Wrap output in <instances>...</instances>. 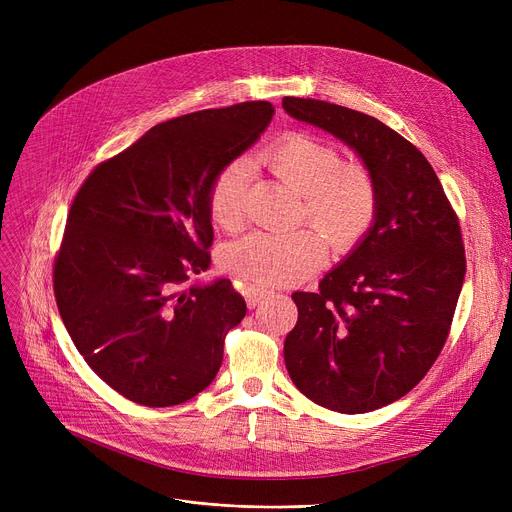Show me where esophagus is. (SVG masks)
<instances>
[{
    "label": "esophagus",
    "mask_w": 512,
    "mask_h": 512,
    "mask_svg": "<svg viewBox=\"0 0 512 512\" xmlns=\"http://www.w3.org/2000/svg\"><path fill=\"white\" fill-rule=\"evenodd\" d=\"M267 292H270V290L259 288V286H245V301H247V305L251 309H255L267 297Z\"/></svg>",
    "instance_id": "esophagus-1"
}]
</instances>
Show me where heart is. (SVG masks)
Returning <instances> with one entry per match:
<instances>
[{"mask_svg":"<svg viewBox=\"0 0 512 512\" xmlns=\"http://www.w3.org/2000/svg\"><path fill=\"white\" fill-rule=\"evenodd\" d=\"M257 159L301 195L297 220L318 230L253 232L234 242L224 251L222 265L242 284L267 288L305 280L326 261V238L336 251H348L369 232L378 213V182L363 164H344L334 145L305 132H288ZM247 176V161L234 159L209 186V213L226 230L245 222Z\"/></svg>","mask_w":512,"mask_h":512,"instance_id":"1","label":"heart"}]
</instances>
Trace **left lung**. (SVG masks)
I'll return each instance as SVG.
<instances>
[{
    "instance_id": "8db88e82",
    "label": "left lung",
    "mask_w": 512,
    "mask_h": 512,
    "mask_svg": "<svg viewBox=\"0 0 512 512\" xmlns=\"http://www.w3.org/2000/svg\"><path fill=\"white\" fill-rule=\"evenodd\" d=\"M282 107L355 149L378 182L369 232L319 290L292 294L299 321L284 342L309 400L369 413L411 392L442 351L467 267L459 218L423 153L378 118L319 99Z\"/></svg>"
}]
</instances>
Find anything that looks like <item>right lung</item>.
I'll return each instance as SVG.
<instances>
[{
	"label": "right lung",
	"instance_id": "obj_1",
	"mask_svg": "<svg viewBox=\"0 0 512 512\" xmlns=\"http://www.w3.org/2000/svg\"><path fill=\"white\" fill-rule=\"evenodd\" d=\"M272 116L270 101H245L157 124L78 188L53 292L78 353L137 405L172 407L203 392L247 313L226 278L180 286L211 263L215 174Z\"/></svg>",
	"mask_w": 512,
	"mask_h": 512
}]
</instances>
